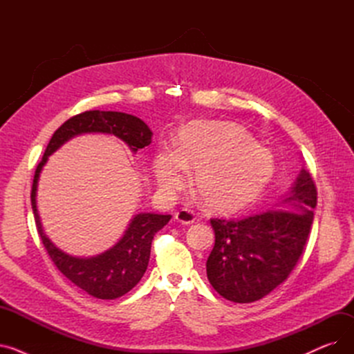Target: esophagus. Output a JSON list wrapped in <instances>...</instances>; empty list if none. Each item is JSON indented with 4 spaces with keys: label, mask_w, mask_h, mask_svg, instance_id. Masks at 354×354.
I'll return each instance as SVG.
<instances>
[{
    "label": "esophagus",
    "mask_w": 354,
    "mask_h": 354,
    "mask_svg": "<svg viewBox=\"0 0 354 354\" xmlns=\"http://www.w3.org/2000/svg\"><path fill=\"white\" fill-rule=\"evenodd\" d=\"M175 219L183 225H191L195 222V214L189 209H180L175 214Z\"/></svg>",
    "instance_id": "34e87169"
}]
</instances>
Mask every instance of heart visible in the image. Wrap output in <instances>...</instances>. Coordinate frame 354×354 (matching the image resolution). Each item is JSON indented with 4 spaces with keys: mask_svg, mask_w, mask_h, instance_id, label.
Instances as JSON below:
<instances>
[{
    "mask_svg": "<svg viewBox=\"0 0 354 354\" xmlns=\"http://www.w3.org/2000/svg\"><path fill=\"white\" fill-rule=\"evenodd\" d=\"M188 169H196L195 189L212 212L244 209L261 195L274 175V158L243 127L227 123L185 126L176 147L160 146L153 172L165 194L183 188Z\"/></svg>",
    "mask_w": 354,
    "mask_h": 354,
    "instance_id": "heart-1",
    "label": "heart"
}]
</instances>
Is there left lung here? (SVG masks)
I'll list each match as a JSON object with an SVG mask.
<instances>
[{"label":"left lung","mask_w":354,"mask_h":354,"mask_svg":"<svg viewBox=\"0 0 354 354\" xmlns=\"http://www.w3.org/2000/svg\"><path fill=\"white\" fill-rule=\"evenodd\" d=\"M315 205L317 189L303 169L272 209L244 219L212 218L207 275L215 291L234 303H252L286 281L306 247Z\"/></svg>","instance_id":"1"}]
</instances>
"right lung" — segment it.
Instances as JSON below:
<instances>
[{"label": "right lung", "mask_w": 354, "mask_h": 354, "mask_svg": "<svg viewBox=\"0 0 354 354\" xmlns=\"http://www.w3.org/2000/svg\"><path fill=\"white\" fill-rule=\"evenodd\" d=\"M83 133L115 135L122 139L133 153L138 152V149L151 145L153 133L143 120L122 113V111H84V113L70 118L55 130L32 179L31 207L35 225L54 266L73 284H76L87 294L102 300H115L129 292L140 281L149 264L152 239L172 216L151 212L135 215L119 243L96 257H73L55 247L44 234L39 211H37V183H39L40 172L48 156L71 138Z\"/></svg>", "instance_id": "1"}]
</instances>
